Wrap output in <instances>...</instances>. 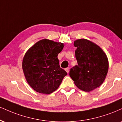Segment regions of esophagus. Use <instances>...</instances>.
<instances>
[{"mask_svg":"<svg viewBox=\"0 0 122 122\" xmlns=\"http://www.w3.org/2000/svg\"><path fill=\"white\" fill-rule=\"evenodd\" d=\"M69 69H70L69 67H66V68H65V71H66V72H67V73H69Z\"/></svg>","mask_w":122,"mask_h":122,"instance_id":"obj_1","label":"esophagus"}]
</instances>
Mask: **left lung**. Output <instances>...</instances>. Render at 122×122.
<instances>
[{
	"label": "left lung",
	"mask_w": 122,
	"mask_h": 122,
	"mask_svg": "<svg viewBox=\"0 0 122 122\" xmlns=\"http://www.w3.org/2000/svg\"><path fill=\"white\" fill-rule=\"evenodd\" d=\"M74 45L78 65L70 69L69 76L78 89L89 92L105 81L108 69L107 57L100 47L86 39L77 40Z\"/></svg>",
	"instance_id": "left-lung-1"
}]
</instances>
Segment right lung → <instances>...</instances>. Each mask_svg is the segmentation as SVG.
Instances as JSON below:
<instances>
[{
  "label": "right lung",
  "instance_id": "obj_1",
  "mask_svg": "<svg viewBox=\"0 0 122 122\" xmlns=\"http://www.w3.org/2000/svg\"><path fill=\"white\" fill-rule=\"evenodd\" d=\"M64 46L62 42L43 39L26 53L22 67L26 80L33 90L49 94L59 87L67 75L60 67L57 57Z\"/></svg>",
  "mask_w": 122,
  "mask_h": 122
}]
</instances>
